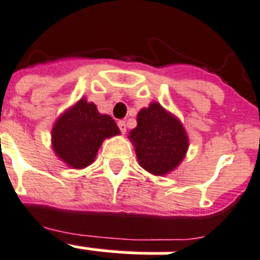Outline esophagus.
Here are the masks:
<instances>
[{
  "instance_id": "34e87169",
  "label": "esophagus",
  "mask_w": 260,
  "mask_h": 260,
  "mask_svg": "<svg viewBox=\"0 0 260 260\" xmlns=\"http://www.w3.org/2000/svg\"><path fill=\"white\" fill-rule=\"evenodd\" d=\"M118 128H120V131H121L122 134H125V132H126L125 121H118Z\"/></svg>"
}]
</instances>
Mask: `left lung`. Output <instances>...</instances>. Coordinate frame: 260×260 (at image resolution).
<instances>
[{"label": "left lung", "mask_w": 260, "mask_h": 260, "mask_svg": "<svg viewBox=\"0 0 260 260\" xmlns=\"http://www.w3.org/2000/svg\"><path fill=\"white\" fill-rule=\"evenodd\" d=\"M138 125L129 132L139 165L155 176L177 168L188 150V136L177 117L152 102L138 113Z\"/></svg>", "instance_id": "obj_1"}]
</instances>
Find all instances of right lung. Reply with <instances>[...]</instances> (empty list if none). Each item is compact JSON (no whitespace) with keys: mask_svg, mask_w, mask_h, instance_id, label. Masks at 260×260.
I'll use <instances>...</instances> for the list:
<instances>
[{"mask_svg":"<svg viewBox=\"0 0 260 260\" xmlns=\"http://www.w3.org/2000/svg\"><path fill=\"white\" fill-rule=\"evenodd\" d=\"M120 135L112 117L101 114L92 102L82 98L57 118L51 129L55 155L72 169H83L94 162L105 139Z\"/></svg>","mask_w":260,"mask_h":260,"instance_id":"1","label":"right lung"}]
</instances>
